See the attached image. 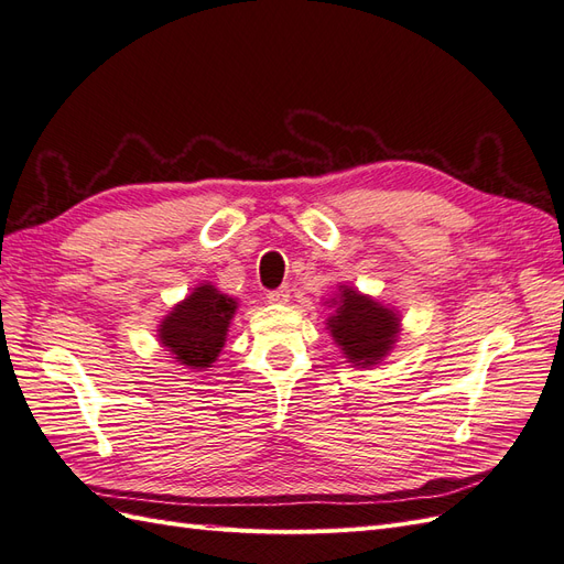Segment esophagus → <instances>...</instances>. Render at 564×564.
<instances>
[{
  "instance_id": "esophagus-1",
  "label": "esophagus",
  "mask_w": 564,
  "mask_h": 564,
  "mask_svg": "<svg viewBox=\"0 0 564 564\" xmlns=\"http://www.w3.org/2000/svg\"><path fill=\"white\" fill-rule=\"evenodd\" d=\"M268 301L270 303H286L289 301V286H280V289H272V292H268Z\"/></svg>"
}]
</instances>
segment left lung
Masks as SVG:
<instances>
[{
  "mask_svg": "<svg viewBox=\"0 0 564 564\" xmlns=\"http://www.w3.org/2000/svg\"><path fill=\"white\" fill-rule=\"evenodd\" d=\"M332 305L336 313L327 319V329L348 362L352 367L379 365L398 340V313L346 284H340Z\"/></svg>",
  "mask_w": 564,
  "mask_h": 564,
  "instance_id": "1",
  "label": "left lung"
}]
</instances>
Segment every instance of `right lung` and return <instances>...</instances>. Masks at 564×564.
Returning <instances> with one entry per match:
<instances>
[{
	"instance_id": "right-lung-1",
	"label": "right lung",
	"mask_w": 564,
	"mask_h": 564,
	"mask_svg": "<svg viewBox=\"0 0 564 564\" xmlns=\"http://www.w3.org/2000/svg\"><path fill=\"white\" fill-rule=\"evenodd\" d=\"M237 301L220 294L214 284H199L195 292L174 305L160 329V344L187 369H207L226 344Z\"/></svg>"
}]
</instances>
